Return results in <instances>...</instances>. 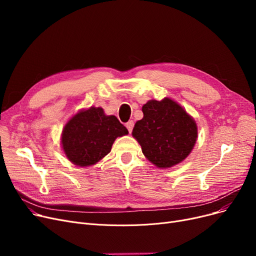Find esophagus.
<instances>
[{
    "instance_id": "1",
    "label": "esophagus",
    "mask_w": 256,
    "mask_h": 256,
    "mask_svg": "<svg viewBox=\"0 0 256 256\" xmlns=\"http://www.w3.org/2000/svg\"><path fill=\"white\" fill-rule=\"evenodd\" d=\"M126 128H128V130L130 132H132V128H134V121H128V122H126Z\"/></svg>"
}]
</instances>
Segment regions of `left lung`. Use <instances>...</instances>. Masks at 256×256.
I'll list each match as a JSON object with an SVG mask.
<instances>
[{
  "label": "left lung",
  "instance_id": "left-lung-1",
  "mask_svg": "<svg viewBox=\"0 0 256 256\" xmlns=\"http://www.w3.org/2000/svg\"><path fill=\"white\" fill-rule=\"evenodd\" d=\"M132 135L146 158L158 168H170L190 154L197 140L195 120L171 98L152 100L142 106Z\"/></svg>",
  "mask_w": 256,
  "mask_h": 256
}]
</instances>
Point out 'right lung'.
<instances>
[{"label":"right lung","instance_id":"1","mask_svg":"<svg viewBox=\"0 0 256 256\" xmlns=\"http://www.w3.org/2000/svg\"><path fill=\"white\" fill-rule=\"evenodd\" d=\"M128 134L117 117L106 116L102 108L91 106L76 113L65 124L61 144L72 163L87 167L100 162L111 152L115 139Z\"/></svg>","mask_w":256,"mask_h":256}]
</instances>
